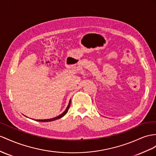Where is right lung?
<instances>
[{
    "label": "right lung",
    "mask_w": 156,
    "mask_h": 156,
    "mask_svg": "<svg viewBox=\"0 0 156 156\" xmlns=\"http://www.w3.org/2000/svg\"><path fill=\"white\" fill-rule=\"evenodd\" d=\"M70 105V101H69V105H68V107H66V110H65V111H64V112H63L62 114L58 115V116L56 117H54V118H53V119H43V120H41H41H36V121H40V122H49V121H55V120H57V119H60V118H61V117H62L63 116H65V115L66 114V113L68 112V111H69Z\"/></svg>",
    "instance_id": "add662e5"
}]
</instances>
